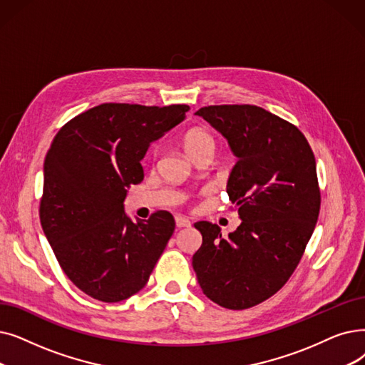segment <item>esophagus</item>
<instances>
[{
    "mask_svg": "<svg viewBox=\"0 0 365 365\" xmlns=\"http://www.w3.org/2000/svg\"><path fill=\"white\" fill-rule=\"evenodd\" d=\"M176 225L178 228H185V227H191V220L183 217V216H176Z\"/></svg>",
    "mask_w": 365,
    "mask_h": 365,
    "instance_id": "1",
    "label": "esophagus"
}]
</instances>
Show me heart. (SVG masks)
I'll return each mask as SVG.
<instances>
[{
	"label": "heart",
	"mask_w": 365,
	"mask_h": 365,
	"mask_svg": "<svg viewBox=\"0 0 365 365\" xmlns=\"http://www.w3.org/2000/svg\"><path fill=\"white\" fill-rule=\"evenodd\" d=\"M183 148L186 153L192 158L201 155H212L216 149V140L215 137L205 130H192L189 131L183 138Z\"/></svg>",
	"instance_id": "1"
}]
</instances>
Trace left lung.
<instances>
[{
    "label": "left lung",
    "mask_w": 365,
    "mask_h": 365,
    "mask_svg": "<svg viewBox=\"0 0 365 365\" xmlns=\"http://www.w3.org/2000/svg\"><path fill=\"white\" fill-rule=\"evenodd\" d=\"M197 116L224 135L237 163L227 192L242 224L224 237L200 220L192 267L216 304L243 310L274 295L297 268L319 216L314 155L297 126L249 106H209Z\"/></svg>",
    "instance_id": "1"
}]
</instances>
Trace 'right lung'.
<instances>
[{
	"label": "right lung",
	"mask_w": 365,
	"mask_h": 365,
	"mask_svg": "<svg viewBox=\"0 0 365 365\" xmlns=\"http://www.w3.org/2000/svg\"><path fill=\"white\" fill-rule=\"evenodd\" d=\"M186 104L106 103L58 131L43 167L40 222L67 277L89 297L118 303L137 294L174 232L165 210L135 222L123 201L145 178L150 143L185 120Z\"/></svg>",
	"instance_id": "1"
}]
</instances>
